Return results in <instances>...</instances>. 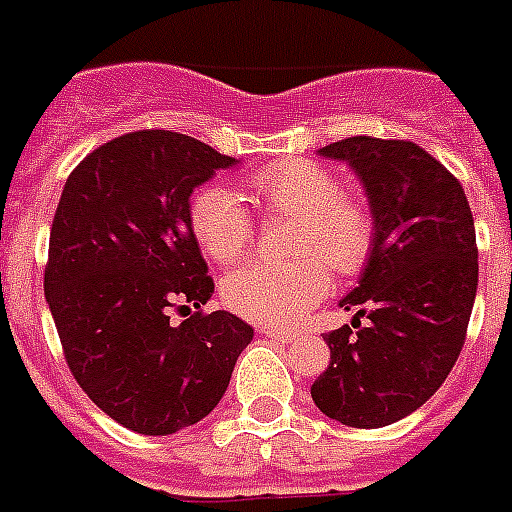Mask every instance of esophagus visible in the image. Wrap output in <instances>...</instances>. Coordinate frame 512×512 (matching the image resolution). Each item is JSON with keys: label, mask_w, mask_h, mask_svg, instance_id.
Wrapping results in <instances>:
<instances>
[{"label": "esophagus", "mask_w": 512, "mask_h": 512, "mask_svg": "<svg viewBox=\"0 0 512 512\" xmlns=\"http://www.w3.org/2000/svg\"><path fill=\"white\" fill-rule=\"evenodd\" d=\"M257 331L260 334H265L268 339H276V342H292L294 331H286V328H276V326H257Z\"/></svg>", "instance_id": "1"}]
</instances>
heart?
I'll list each match as a JSON object with an SVG mask.
<instances>
[{
	"label": "heart",
	"mask_w": 512,
	"mask_h": 512,
	"mask_svg": "<svg viewBox=\"0 0 512 512\" xmlns=\"http://www.w3.org/2000/svg\"><path fill=\"white\" fill-rule=\"evenodd\" d=\"M249 186L268 213L299 218V260H255L234 270L223 299L234 313L270 326L302 321L331 292V268L355 276L376 247V220L363 197L342 191L334 170L310 160H281L255 170ZM189 226L207 257L234 265L255 242V220L244 199L226 186H205L191 197Z\"/></svg>",
	"instance_id": "heart-1"
}]
</instances>
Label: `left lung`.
Returning <instances> with one entry per match:
<instances>
[{
	"mask_svg": "<svg viewBox=\"0 0 512 512\" xmlns=\"http://www.w3.org/2000/svg\"><path fill=\"white\" fill-rule=\"evenodd\" d=\"M318 152L360 176L376 247L339 302L357 310L352 328L323 334L331 363L310 394L328 418L378 429L429 400L463 350L479 286L476 228L458 178L413 141L350 136Z\"/></svg>",
	"mask_w": 512,
	"mask_h": 512,
	"instance_id": "left-lung-1",
	"label": "left lung"
}]
</instances>
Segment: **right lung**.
<instances>
[{"instance_id":"obj_1","label":"right lung","mask_w":512,"mask_h":512,"mask_svg":"<svg viewBox=\"0 0 512 512\" xmlns=\"http://www.w3.org/2000/svg\"><path fill=\"white\" fill-rule=\"evenodd\" d=\"M231 165L205 141L147 128L94 149L62 189L44 294L78 386L136 434L202 421L255 336L202 310L215 284L189 226L191 191ZM173 309L190 318L173 324Z\"/></svg>"}]
</instances>
